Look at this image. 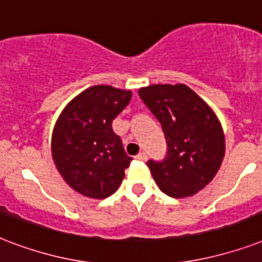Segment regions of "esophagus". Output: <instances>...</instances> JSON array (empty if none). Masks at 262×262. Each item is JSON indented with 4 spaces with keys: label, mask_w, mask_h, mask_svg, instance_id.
I'll list each match as a JSON object with an SVG mask.
<instances>
[{
    "label": "esophagus",
    "mask_w": 262,
    "mask_h": 262,
    "mask_svg": "<svg viewBox=\"0 0 262 262\" xmlns=\"http://www.w3.org/2000/svg\"><path fill=\"white\" fill-rule=\"evenodd\" d=\"M136 159L140 160V162H145L147 160V154L145 152H140L139 155H136Z\"/></svg>",
    "instance_id": "esophagus-1"
}]
</instances>
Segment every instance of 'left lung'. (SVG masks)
<instances>
[{
  "label": "left lung",
  "mask_w": 262,
  "mask_h": 262,
  "mask_svg": "<svg viewBox=\"0 0 262 262\" xmlns=\"http://www.w3.org/2000/svg\"><path fill=\"white\" fill-rule=\"evenodd\" d=\"M139 95L167 140L166 159L147 163L155 182L174 199L194 195L215 178L223 162L226 140L219 118L185 84H154L140 88Z\"/></svg>",
  "instance_id": "left-lung-1"
}]
</instances>
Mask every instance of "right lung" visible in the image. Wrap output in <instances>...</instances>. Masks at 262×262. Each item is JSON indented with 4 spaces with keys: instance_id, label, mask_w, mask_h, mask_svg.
Listing matches in <instances>:
<instances>
[{
    "instance_id": "obj_1",
    "label": "right lung",
    "mask_w": 262,
    "mask_h": 262,
    "mask_svg": "<svg viewBox=\"0 0 262 262\" xmlns=\"http://www.w3.org/2000/svg\"><path fill=\"white\" fill-rule=\"evenodd\" d=\"M132 91L87 88L68 103L53 129L51 155L65 182L90 199L111 195L132 162L113 132V119L130 102Z\"/></svg>"
}]
</instances>
